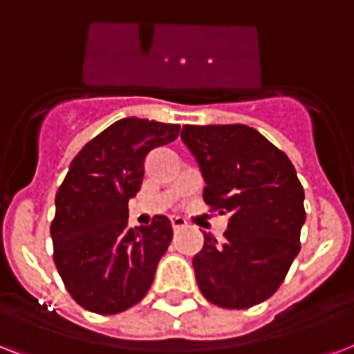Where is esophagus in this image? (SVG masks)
<instances>
[{
  "mask_svg": "<svg viewBox=\"0 0 354 354\" xmlns=\"http://www.w3.org/2000/svg\"><path fill=\"white\" fill-rule=\"evenodd\" d=\"M171 227H174L175 232H179L180 229H185L186 227V221L183 220V218H179V216H174V218H171Z\"/></svg>",
  "mask_w": 354,
  "mask_h": 354,
  "instance_id": "1",
  "label": "esophagus"
}]
</instances>
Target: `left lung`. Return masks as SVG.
<instances>
[{"label":"left lung","instance_id":"left-lung-1","mask_svg":"<svg viewBox=\"0 0 354 354\" xmlns=\"http://www.w3.org/2000/svg\"><path fill=\"white\" fill-rule=\"evenodd\" d=\"M180 140L199 164L203 199L229 216L223 242L205 232L194 257L197 286L221 308H249L281 286L299 253L305 192L294 164L242 123L185 125Z\"/></svg>","mask_w":354,"mask_h":354}]
</instances>
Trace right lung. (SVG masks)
Listing matches in <instances>:
<instances>
[{
	"instance_id": "1",
	"label": "right lung",
	"mask_w": 354,
	"mask_h": 354,
	"mask_svg": "<svg viewBox=\"0 0 354 354\" xmlns=\"http://www.w3.org/2000/svg\"><path fill=\"white\" fill-rule=\"evenodd\" d=\"M177 123L122 118L77 153L55 196L53 259L66 290L95 314H118L144 299L174 229L166 216L129 225V199L144 160L179 136Z\"/></svg>"
}]
</instances>
